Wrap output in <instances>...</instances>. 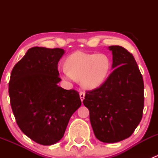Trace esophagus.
<instances>
[{
  "label": "esophagus",
  "mask_w": 158,
  "mask_h": 158,
  "mask_svg": "<svg viewBox=\"0 0 158 158\" xmlns=\"http://www.w3.org/2000/svg\"><path fill=\"white\" fill-rule=\"evenodd\" d=\"M85 93L84 92H80V93H79V97H80L81 98V101H83V99L85 98Z\"/></svg>",
  "instance_id": "esophagus-1"
}]
</instances>
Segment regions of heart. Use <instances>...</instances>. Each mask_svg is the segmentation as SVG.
I'll list each match as a JSON object with an SVG mask.
<instances>
[{"label":"heart","mask_w":158,"mask_h":158,"mask_svg":"<svg viewBox=\"0 0 158 158\" xmlns=\"http://www.w3.org/2000/svg\"><path fill=\"white\" fill-rule=\"evenodd\" d=\"M65 67L61 74L63 79L80 80L84 89L92 90L106 82L111 71V62L106 54L78 51L66 58Z\"/></svg>","instance_id":"1"}]
</instances>
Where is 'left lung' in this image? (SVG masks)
<instances>
[{"label":"left lung","instance_id":"1","mask_svg":"<svg viewBox=\"0 0 158 158\" xmlns=\"http://www.w3.org/2000/svg\"><path fill=\"white\" fill-rule=\"evenodd\" d=\"M112 73L106 82L87 91L83 104L97 139L115 143L126 139L142 118L144 82L133 55L120 46H111Z\"/></svg>","mask_w":158,"mask_h":158}]
</instances>
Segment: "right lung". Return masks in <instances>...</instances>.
<instances>
[{"label":"right lung","instance_id":"obj_1","mask_svg":"<svg viewBox=\"0 0 158 158\" xmlns=\"http://www.w3.org/2000/svg\"><path fill=\"white\" fill-rule=\"evenodd\" d=\"M64 49L34 47L14 66L9 95L16 122L24 135L43 145L63 137L72 114L80 107L79 92L60 87L58 63Z\"/></svg>","mask_w":158,"mask_h":158}]
</instances>
